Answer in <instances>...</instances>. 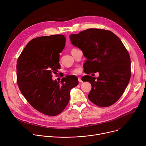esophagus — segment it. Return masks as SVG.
Segmentation results:
<instances>
[{"label":"esophagus","instance_id":"esophagus-1","mask_svg":"<svg viewBox=\"0 0 146 146\" xmlns=\"http://www.w3.org/2000/svg\"><path fill=\"white\" fill-rule=\"evenodd\" d=\"M78 81L79 83H82L83 81L82 80L81 78H80V77H78Z\"/></svg>","mask_w":146,"mask_h":146}]
</instances>
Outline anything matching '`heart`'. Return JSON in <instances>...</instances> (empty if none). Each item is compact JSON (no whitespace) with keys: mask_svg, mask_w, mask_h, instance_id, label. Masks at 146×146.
I'll list each match as a JSON object with an SVG mask.
<instances>
[{"mask_svg":"<svg viewBox=\"0 0 146 146\" xmlns=\"http://www.w3.org/2000/svg\"><path fill=\"white\" fill-rule=\"evenodd\" d=\"M72 74H78L80 72V70L79 68H75L74 70H73L72 71H71Z\"/></svg>","mask_w":146,"mask_h":146,"instance_id":"b5f03b06","label":"heart"}]
</instances>
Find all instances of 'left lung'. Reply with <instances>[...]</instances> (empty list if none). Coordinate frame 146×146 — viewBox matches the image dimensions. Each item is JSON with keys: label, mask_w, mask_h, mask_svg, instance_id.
Returning <instances> with one entry per match:
<instances>
[{"label": "left lung", "mask_w": 146, "mask_h": 146, "mask_svg": "<svg viewBox=\"0 0 146 146\" xmlns=\"http://www.w3.org/2000/svg\"><path fill=\"white\" fill-rule=\"evenodd\" d=\"M70 38L86 58L85 72L99 74L96 78L83 76V81L92 85L89 99L102 107L114 104L123 94L131 75L130 56L121 39L110 31L96 28L71 34Z\"/></svg>", "instance_id": "8db88e82"}]
</instances>
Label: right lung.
Returning a JSON list of instances; mask_svg holds the SVG:
<instances>
[{
	"label": "right lung",
	"instance_id": "right-lung-1",
	"mask_svg": "<svg viewBox=\"0 0 146 146\" xmlns=\"http://www.w3.org/2000/svg\"><path fill=\"white\" fill-rule=\"evenodd\" d=\"M66 46L62 35L44 36L32 39L17 62V80L28 102L43 114L56 116L67 106L70 90L78 84V78L68 75L61 83L52 79L60 68V54Z\"/></svg>",
	"mask_w": 146,
	"mask_h": 146
}]
</instances>
